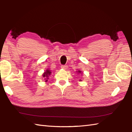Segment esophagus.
Wrapping results in <instances>:
<instances>
[{
    "mask_svg": "<svg viewBox=\"0 0 132 132\" xmlns=\"http://www.w3.org/2000/svg\"><path fill=\"white\" fill-rule=\"evenodd\" d=\"M61 68L63 69H67V65H61Z\"/></svg>",
    "mask_w": 132,
    "mask_h": 132,
    "instance_id": "esophagus-1",
    "label": "esophagus"
}]
</instances>
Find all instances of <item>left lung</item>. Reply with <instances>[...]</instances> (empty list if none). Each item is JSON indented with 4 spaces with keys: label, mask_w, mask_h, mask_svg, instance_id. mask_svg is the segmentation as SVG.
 <instances>
[{
    "label": "left lung",
    "mask_w": 132,
    "mask_h": 132,
    "mask_svg": "<svg viewBox=\"0 0 132 132\" xmlns=\"http://www.w3.org/2000/svg\"><path fill=\"white\" fill-rule=\"evenodd\" d=\"M77 72H78V73H81V71H79H79H78ZM80 81H81V80H80Z\"/></svg>",
    "instance_id": "1"
}]
</instances>
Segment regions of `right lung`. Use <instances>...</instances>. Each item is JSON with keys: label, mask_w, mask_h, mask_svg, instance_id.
Listing matches in <instances>:
<instances>
[{"label": "right lung", "mask_w": 132, "mask_h": 132, "mask_svg": "<svg viewBox=\"0 0 132 132\" xmlns=\"http://www.w3.org/2000/svg\"><path fill=\"white\" fill-rule=\"evenodd\" d=\"M51 73V71H50L49 69H47L43 73V77L44 78V80H45V81H48L47 80L48 79V77H49V76H50Z\"/></svg>", "instance_id": "1"}]
</instances>
